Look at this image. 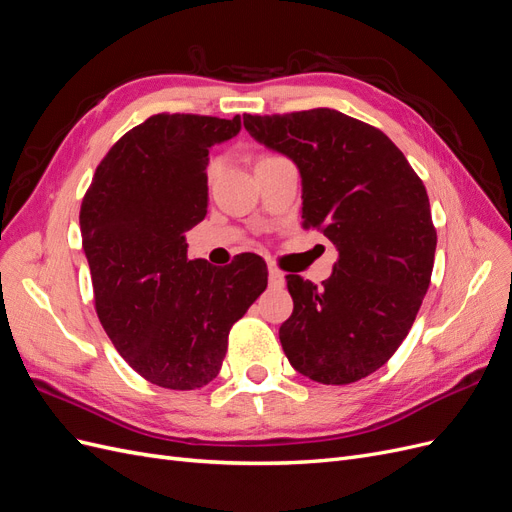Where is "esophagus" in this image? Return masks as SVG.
Listing matches in <instances>:
<instances>
[{
	"mask_svg": "<svg viewBox=\"0 0 512 512\" xmlns=\"http://www.w3.org/2000/svg\"><path fill=\"white\" fill-rule=\"evenodd\" d=\"M269 284H271L273 288H282V286L286 284V277H284V273H282L280 269L269 267Z\"/></svg>",
	"mask_w": 512,
	"mask_h": 512,
	"instance_id": "1",
	"label": "esophagus"
}]
</instances>
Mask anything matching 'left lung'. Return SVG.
<instances>
[{
    "label": "left lung",
    "mask_w": 512,
    "mask_h": 512,
    "mask_svg": "<svg viewBox=\"0 0 512 512\" xmlns=\"http://www.w3.org/2000/svg\"><path fill=\"white\" fill-rule=\"evenodd\" d=\"M243 126L297 164L303 226L339 252L320 288L286 275L294 309L280 342L290 365L320 384L374 374L406 339L431 282L438 237L423 181L389 136L333 108L243 115Z\"/></svg>",
    "instance_id": "1"
}]
</instances>
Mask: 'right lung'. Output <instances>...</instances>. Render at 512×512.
I'll use <instances>...</instances> for the list:
<instances>
[{
  "label": "right lung",
  "mask_w": 512,
  "mask_h": 512,
  "mask_svg": "<svg viewBox=\"0 0 512 512\" xmlns=\"http://www.w3.org/2000/svg\"><path fill=\"white\" fill-rule=\"evenodd\" d=\"M239 130V115H153L111 147L83 198L98 318L126 363L164 389L218 376L230 327L267 288L260 256L218 269L190 260L185 243L207 215L209 149Z\"/></svg>",
  "instance_id": "obj_1"
}]
</instances>
